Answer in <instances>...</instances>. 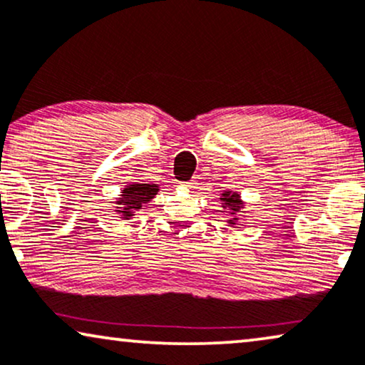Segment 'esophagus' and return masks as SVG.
Returning a JSON list of instances; mask_svg holds the SVG:
<instances>
[{
  "label": "esophagus",
  "mask_w": 365,
  "mask_h": 365,
  "mask_svg": "<svg viewBox=\"0 0 365 365\" xmlns=\"http://www.w3.org/2000/svg\"><path fill=\"white\" fill-rule=\"evenodd\" d=\"M182 187H187V188H195V182H183Z\"/></svg>",
  "instance_id": "obj_1"
}]
</instances>
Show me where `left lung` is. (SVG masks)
Here are the masks:
<instances>
[{
	"instance_id": "left-lung-1",
	"label": "left lung",
	"mask_w": 365,
	"mask_h": 365,
	"mask_svg": "<svg viewBox=\"0 0 365 365\" xmlns=\"http://www.w3.org/2000/svg\"><path fill=\"white\" fill-rule=\"evenodd\" d=\"M220 202H222V208L225 212H228L232 215L233 218L228 220V225L230 227H235L236 223H238V213L240 210H245V202L243 198H241V195L238 192H233V190H227V192L222 193V197H220Z\"/></svg>"
}]
</instances>
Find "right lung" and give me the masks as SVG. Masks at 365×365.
<instances>
[{
    "label": "right lung",
    "instance_id": "right-lung-1",
    "mask_svg": "<svg viewBox=\"0 0 365 365\" xmlns=\"http://www.w3.org/2000/svg\"><path fill=\"white\" fill-rule=\"evenodd\" d=\"M158 190H160V187L152 182L150 183H145V182L127 183L125 187L122 188L119 198L115 200V207H114L115 215H119V218L122 220L133 218L135 212L142 210L145 205H148L153 198H155Z\"/></svg>",
    "mask_w": 365,
    "mask_h": 365
}]
</instances>
